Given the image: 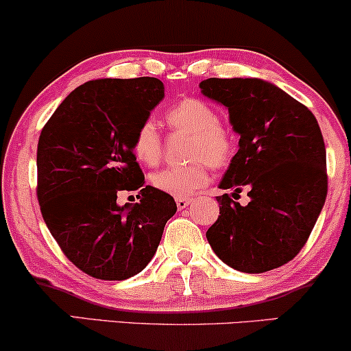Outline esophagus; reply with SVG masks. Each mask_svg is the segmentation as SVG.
Returning a JSON list of instances; mask_svg holds the SVG:
<instances>
[{
    "mask_svg": "<svg viewBox=\"0 0 351 351\" xmlns=\"http://www.w3.org/2000/svg\"><path fill=\"white\" fill-rule=\"evenodd\" d=\"M190 198H176V203H177V208L179 210H184V208H187V206L190 205Z\"/></svg>",
    "mask_w": 351,
    "mask_h": 351,
    "instance_id": "1",
    "label": "esophagus"
}]
</instances>
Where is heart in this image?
I'll use <instances>...</instances> for the list:
<instances>
[{
  "label": "heart",
  "mask_w": 351,
  "mask_h": 351,
  "mask_svg": "<svg viewBox=\"0 0 351 351\" xmlns=\"http://www.w3.org/2000/svg\"><path fill=\"white\" fill-rule=\"evenodd\" d=\"M169 128L190 136L185 166L166 167L151 176V185L176 198H187L210 182L208 164L216 169L228 166L232 158L234 140L219 122V115L210 104L200 99H182L164 115ZM132 153L145 166H156L164 153L162 135L151 120L136 128Z\"/></svg>",
  "instance_id": "b5f03b06"
}]
</instances>
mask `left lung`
I'll use <instances>...</instances> for the list:
<instances>
[{"label": "left lung", "mask_w": 351, "mask_h": 351, "mask_svg": "<svg viewBox=\"0 0 351 351\" xmlns=\"http://www.w3.org/2000/svg\"><path fill=\"white\" fill-rule=\"evenodd\" d=\"M202 93L228 107L239 149L219 189H247L245 206L229 193L216 197L219 216L206 231L226 265L263 274L296 257L327 197L326 145L308 107L255 77H210Z\"/></svg>", "instance_id": "obj_1"}]
</instances>
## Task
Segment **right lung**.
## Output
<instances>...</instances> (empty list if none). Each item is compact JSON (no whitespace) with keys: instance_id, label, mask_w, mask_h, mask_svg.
<instances>
[{"instance_id":"obj_1","label":"right lung","mask_w":351,"mask_h":351,"mask_svg":"<svg viewBox=\"0 0 351 351\" xmlns=\"http://www.w3.org/2000/svg\"><path fill=\"white\" fill-rule=\"evenodd\" d=\"M162 97L156 77L88 81L42 128L37 198L43 221L68 261L97 280L140 274L177 211L174 198L146 185L132 153L136 128ZM123 189H140L141 202L117 206Z\"/></svg>"}]
</instances>
